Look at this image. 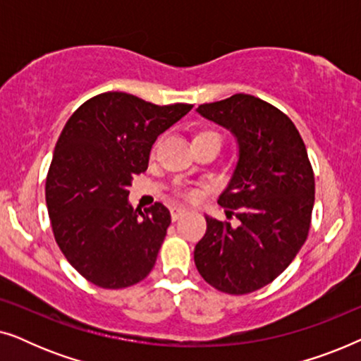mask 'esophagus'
I'll list each match as a JSON object with an SVG mask.
<instances>
[{
	"label": "esophagus",
	"instance_id": "34e87169",
	"mask_svg": "<svg viewBox=\"0 0 361 361\" xmlns=\"http://www.w3.org/2000/svg\"><path fill=\"white\" fill-rule=\"evenodd\" d=\"M185 214H187V210L184 209V207H172V209H171V219H172V221L179 220L180 216H184Z\"/></svg>",
	"mask_w": 361,
	"mask_h": 361
}]
</instances>
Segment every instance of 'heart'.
<instances>
[{
	"label": "heart",
	"instance_id": "1",
	"mask_svg": "<svg viewBox=\"0 0 361 361\" xmlns=\"http://www.w3.org/2000/svg\"><path fill=\"white\" fill-rule=\"evenodd\" d=\"M204 135H216V133H214V131H202V133H199V135H197V136H204ZM197 136H195V137H197ZM216 136H219V135H216ZM187 195L192 197L194 194H187Z\"/></svg>",
	"mask_w": 361,
	"mask_h": 361
}]
</instances>
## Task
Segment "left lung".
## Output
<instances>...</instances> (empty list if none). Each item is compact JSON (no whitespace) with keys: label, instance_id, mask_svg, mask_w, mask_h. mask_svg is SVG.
Listing matches in <instances>:
<instances>
[{"label":"left lung","instance_id":"left-lung-1","mask_svg":"<svg viewBox=\"0 0 361 361\" xmlns=\"http://www.w3.org/2000/svg\"><path fill=\"white\" fill-rule=\"evenodd\" d=\"M197 111L226 128L238 142V162L219 204L240 224L231 226L207 215L195 266L221 293H253L278 278L307 240L315 194L312 166L294 123L261 98L236 93Z\"/></svg>","mask_w":361,"mask_h":361}]
</instances>
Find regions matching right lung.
Segmentation results:
<instances>
[{
  "label": "right lung",
  "instance_id": "right-lung-1",
  "mask_svg": "<svg viewBox=\"0 0 361 361\" xmlns=\"http://www.w3.org/2000/svg\"><path fill=\"white\" fill-rule=\"evenodd\" d=\"M190 110L106 92L63 126L46 179L49 219L68 263L98 288H128L154 268L171 214L161 202L135 210L128 187L147 169L157 136Z\"/></svg>",
  "mask_w": 361,
  "mask_h": 361
}]
</instances>
